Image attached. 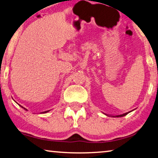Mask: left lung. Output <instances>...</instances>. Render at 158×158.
<instances>
[{"label":"left lung","instance_id":"1","mask_svg":"<svg viewBox=\"0 0 158 158\" xmlns=\"http://www.w3.org/2000/svg\"><path fill=\"white\" fill-rule=\"evenodd\" d=\"M135 110V109H134ZM132 110L131 111H129V112H126V113H124V114H118V115H114V116H112V115H110V116H112V117H124V116H125V115H127V114H129V112H132L133 110ZM106 115H107V114H106Z\"/></svg>","mask_w":158,"mask_h":158}]
</instances>
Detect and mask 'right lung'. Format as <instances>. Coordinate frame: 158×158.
Wrapping results in <instances>:
<instances>
[{
	"mask_svg": "<svg viewBox=\"0 0 158 158\" xmlns=\"http://www.w3.org/2000/svg\"><path fill=\"white\" fill-rule=\"evenodd\" d=\"M19 106H20V105H19ZM22 107V108H23V109H24L25 110H27V109H26V108H25V107H22V106H21ZM50 110H48V111H45V112H41V113H46V112H49Z\"/></svg>",
	"mask_w": 158,
	"mask_h": 158,
	"instance_id": "add662e5",
	"label": "right lung"
}]
</instances>
